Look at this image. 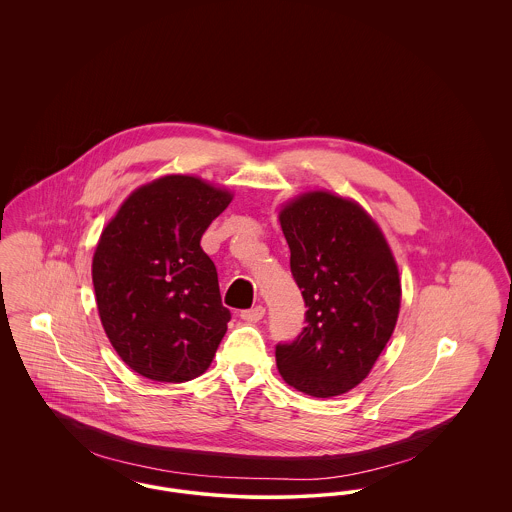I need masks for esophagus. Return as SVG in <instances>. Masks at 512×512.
Here are the masks:
<instances>
[{
	"instance_id": "34e87169",
	"label": "esophagus",
	"mask_w": 512,
	"mask_h": 512,
	"mask_svg": "<svg viewBox=\"0 0 512 512\" xmlns=\"http://www.w3.org/2000/svg\"><path fill=\"white\" fill-rule=\"evenodd\" d=\"M240 317L244 318L245 322H259L261 318L265 317V307L257 305L253 309H245L240 313Z\"/></svg>"
}]
</instances>
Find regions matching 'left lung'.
<instances>
[{
	"mask_svg": "<svg viewBox=\"0 0 512 512\" xmlns=\"http://www.w3.org/2000/svg\"><path fill=\"white\" fill-rule=\"evenodd\" d=\"M290 268L307 326L276 345L286 384L311 397L359 386L390 341L399 305V270L376 222L349 199L299 195L280 211Z\"/></svg>",
	"mask_w": 512,
	"mask_h": 512,
	"instance_id": "left-lung-1",
	"label": "left lung"
}]
</instances>
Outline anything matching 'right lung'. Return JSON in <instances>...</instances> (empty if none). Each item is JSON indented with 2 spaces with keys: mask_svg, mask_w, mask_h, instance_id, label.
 Listing matches in <instances>:
<instances>
[{
  "mask_svg": "<svg viewBox=\"0 0 512 512\" xmlns=\"http://www.w3.org/2000/svg\"><path fill=\"white\" fill-rule=\"evenodd\" d=\"M230 201L201 178L171 174L138 188L101 232L92 263L99 318L140 376L176 384L211 365L232 315L199 242Z\"/></svg>",
  "mask_w": 512,
  "mask_h": 512,
  "instance_id": "add662e5",
  "label": "right lung"
}]
</instances>
